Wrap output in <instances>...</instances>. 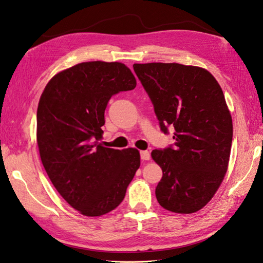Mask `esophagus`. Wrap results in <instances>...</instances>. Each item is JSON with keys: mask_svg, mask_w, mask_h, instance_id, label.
<instances>
[{"mask_svg": "<svg viewBox=\"0 0 263 263\" xmlns=\"http://www.w3.org/2000/svg\"><path fill=\"white\" fill-rule=\"evenodd\" d=\"M140 157L142 160H149L150 159V152L149 151H141L140 152Z\"/></svg>", "mask_w": 263, "mask_h": 263, "instance_id": "obj_1", "label": "esophagus"}]
</instances>
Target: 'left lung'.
Returning <instances> with one entry per match:
<instances>
[{
	"label": "left lung",
	"mask_w": 263,
	"mask_h": 263,
	"mask_svg": "<svg viewBox=\"0 0 263 263\" xmlns=\"http://www.w3.org/2000/svg\"><path fill=\"white\" fill-rule=\"evenodd\" d=\"M134 72L154 104L160 130H174V145L155 149L162 169L156 197L180 214L209 203L227 174L233 124L223 90L210 71L180 64H134Z\"/></svg>",
	"instance_id": "1"
}]
</instances>
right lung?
<instances>
[{
    "mask_svg": "<svg viewBox=\"0 0 263 263\" xmlns=\"http://www.w3.org/2000/svg\"><path fill=\"white\" fill-rule=\"evenodd\" d=\"M136 86L124 64L89 62L58 72L41 94L36 142L42 164L57 192L83 215L117 209L140 167L137 149L99 142L108 101Z\"/></svg>",
    "mask_w": 263,
    "mask_h": 263,
    "instance_id": "1",
    "label": "right lung"
}]
</instances>
